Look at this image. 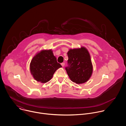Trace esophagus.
<instances>
[{
    "label": "esophagus",
    "instance_id": "obj_1",
    "mask_svg": "<svg viewBox=\"0 0 126 126\" xmlns=\"http://www.w3.org/2000/svg\"><path fill=\"white\" fill-rule=\"evenodd\" d=\"M64 64H65V63H61V65H62V66H64Z\"/></svg>",
    "mask_w": 126,
    "mask_h": 126
}]
</instances>
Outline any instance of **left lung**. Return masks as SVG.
Here are the masks:
<instances>
[{"label": "left lung", "instance_id": "obj_1", "mask_svg": "<svg viewBox=\"0 0 126 126\" xmlns=\"http://www.w3.org/2000/svg\"><path fill=\"white\" fill-rule=\"evenodd\" d=\"M68 66L65 67L70 80L76 84L86 82L93 73V65L87 49L81 48L70 49L67 52Z\"/></svg>", "mask_w": 126, "mask_h": 126}]
</instances>
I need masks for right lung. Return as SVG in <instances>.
<instances>
[{
    "label": "right lung",
    "instance_id": "add662e5",
    "mask_svg": "<svg viewBox=\"0 0 126 126\" xmlns=\"http://www.w3.org/2000/svg\"><path fill=\"white\" fill-rule=\"evenodd\" d=\"M61 67L52 50H42L34 56L30 63L32 75L37 81L43 83L50 81L55 71Z\"/></svg>",
    "mask_w": 126,
    "mask_h": 126
}]
</instances>
